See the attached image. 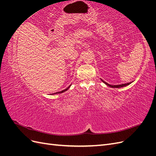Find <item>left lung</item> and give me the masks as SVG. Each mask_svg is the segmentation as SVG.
<instances>
[{
    "mask_svg": "<svg viewBox=\"0 0 156 156\" xmlns=\"http://www.w3.org/2000/svg\"><path fill=\"white\" fill-rule=\"evenodd\" d=\"M101 81H102L103 83H104L105 84H106L107 86L110 87H112V88H121V87H126V86H127V85H129V84L130 83H131V82H130V83H125V84H119V85H112V84H109L105 82L104 81H103V80H101Z\"/></svg>",
    "mask_w": 156,
    "mask_h": 156,
    "instance_id": "8db88e82",
    "label": "left lung"
}]
</instances>
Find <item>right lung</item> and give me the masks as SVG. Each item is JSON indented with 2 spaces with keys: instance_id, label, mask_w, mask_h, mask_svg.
<instances>
[{
  "instance_id": "1",
  "label": "right lung",
  "mask_w": 156,
  "mask_h": 156,
  "mask_svg": "<svg viewBox=\"0 0 156 156\" xmlns=\"http://www.w3.org/2000/svg\"><path fill=\"white\" fill-rule=\"evenodd\" d=\"M70 86L71 85H69L67 88H66V89H64V90H62V91H60V92H56V93H54V94H60V93H62V92H65V91H66L70 87Z\"/></svg>"
}]
</instances>
